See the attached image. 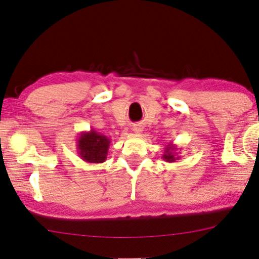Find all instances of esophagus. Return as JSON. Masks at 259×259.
Returning a JSON list of instances; mask_svg holds the SVG:
<instances>
[{"mask_svg": "<svg viewBox=\"0 0 259 259\" xmlns=\"http://www.w3.org/2000/svg\"><path fill=\"white\" fill-rule=\"evenodd\" d=\"M133 132L134 133H140L141 132V128H140V127H133Z\"/></svg>", "mask_w": 259, "mask_h": 259, "instance_id": "34e87169", "label": "esophagus"}]
</instances>
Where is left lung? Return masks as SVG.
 <instances>
[{
	"instance_id": "left-lung-1",
	"label": "left lung",
	"mask_w": 259,
	"mask_h": 259,
	"mask_svg": "<svg viewBox=\"0 0 259 259\" xmlns=\"http://www.w3.org/2000/svg\"><path fill=\"white\" fill-rule=\"evenodd\" d=\"M177 150H178V148H177L175 144L168 143L167 145H166L164 154L161 155V158L167 162H176L177 160H179L180 159V157L177 155Z\"/></svg>"
}]
</instances>
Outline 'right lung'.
I'll use <instances>...</instances> for the list:
<instances>
[{"label":"right lung","instance_id":"1","mask_svg":"<svg viewBox=\"0 0 259 259\" xmlns=\"http://www.w3.org/2000/svg\"><path fill=\"white\" fill-rule=\"evenodd\" d=\"M111 139L104 134L91 128L88 132H81L76 139L77 154L88 164H101L107 159Z\"/></svg>","mask_w":259,"mask_h":259}]
</instances>
